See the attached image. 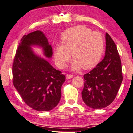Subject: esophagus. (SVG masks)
I'll list each match as a JSON object with an SVG mask.
<instances>
[{"label":"esophagus","instance_id":"obj_1","mask_svg":"<svg viewBox=\"0 0 133 133\" xmlns=\"http://www.w3.org/2000/svg\"><path fill=\"white\" fill-rule=\"evenodd\" d=\"M73 77V75H70V74H67L66 76V79H71Z\"/></svg>","mask_w":133,"mask_h":133}]
</instances>
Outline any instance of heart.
<instances>
[{
    "instance_id": "obj_1",
    "label": "heart",
    "mask_w": 133,
    "mask_h": 133,
    "mask_svg": "<svg viewBox=\"0 0 133 133\" xmlns=\"http://www.w3.org/2000/svg\"><path fill=\"white\" fill-rule=\"evenodd\" d=\"M61 41L62 45H56L54 54L60 68L65 66L71 54L72 69H90L97 65L104 52L102 35L83 25L67 29L62 34Z\"/></svg>"
}]
</instances>
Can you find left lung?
I'll return each instance as SVG.
<instances>
[{"label": "left lung", "mask_w": 133, "mask_h": 133, "mask_svg": "<svg viewBox=\"0 0 133 133\" xmlns=\"http://www.w3.org/2000/svg\"><path fill=\"white\" fill-rule=\"evenodd\" d=\"M105 39L104 58L84 75L82 98L91 109H102L112 104L123 81L122 62L116 44L107 32Z\"/></svg>", "instance_id": "left-lung-1"}]
</instances>
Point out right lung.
<instances>
[{
    "label": "right lung",
    "mask_w": 133,
    "mask_h": 133,
    "mask_svg": "<svg viewBox=\"0 0 133 133\" xmlns=\"http://www.w3.org/2000/svg\"><path fill=\"white\" fill-rule=\"evenodd\" d=\"M32 45L41 46L45 56L52 57L51 45L41 31L24 35L13 62V83L27 105L37 111L51 110L60 101L66 78L47 60L34 54Z\"/></svg>",
    "instance_id": "add662e5"
}]
</instances>
